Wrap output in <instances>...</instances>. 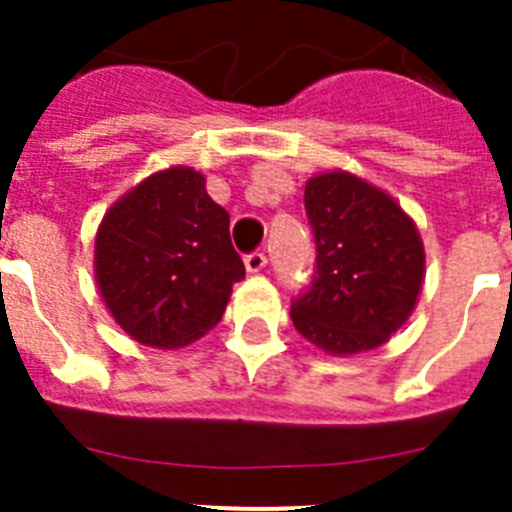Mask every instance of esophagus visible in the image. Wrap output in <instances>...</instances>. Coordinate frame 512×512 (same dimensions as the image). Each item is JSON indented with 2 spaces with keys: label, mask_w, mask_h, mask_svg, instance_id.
<instances>
[{
  "label": "esophagus",
  "mask_w": 512,
  "mask_h": 512,
  "mask_svg": "<svg viewBox=\"0 0 512 512\" xmlns=\"http://www.w3.org/2000/svg\"><path fill=\"white\" fill-rule=\"evenodd\" d=\"M264 266H266V256H264V253H251V256H246L248 274L264 272Z\"/></svg>",
  "instance_id": "1"
}]
</instances>
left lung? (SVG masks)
Segmentation results:
<instances>
[{"mask_svg":"<svg viewBox=\"0 0 512 512\" xmlns=\"http://www.w3.org/2000/svg\"><path fill=\"white\" fill-rule=\"evenodd\" d=\"M316 277L290 319L327 356L382 348L418 303L426 251L416 222L379 185L348 170L306 180Z\"/></svg>","mask_w":512,"mask_h":512,"instance_id":"left-lung-1","label":"left lung"}]
</instances>
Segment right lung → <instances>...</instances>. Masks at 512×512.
<instances>
[{
    "label": "right lung",
    "instance_id": "1",
    "mask_svg": "<svg viewBox=\"0 0 512 512\" xmlns=\"http://www.w3.org/2000/svg\"><path fill=\"white\" fill-rule=\"evenodd\" d=\"M246 266L230 243V214L206 177L172 164L125 190L101 217L94 280L117 327L146 348L201 340L225 314Z\"/></svg>",
    "mask_w": 512,
    "mask_h": 512
}]
</instances>
